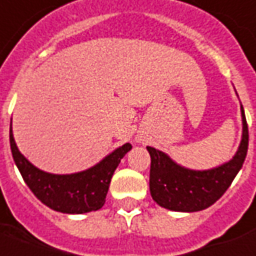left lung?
<instances>
[{"label":"left lung","mask_w":256,"mask_h":256,"mask_svg":"<svg viewBox=\"0 0 256 256\" xmlns=\"http://www.w3.org/2000/svg\"><path fill=\"white\" fill-rule=\"evenodd\" d=\"M243 136L238 152L221 166L208 170H191L177 165L170 158L147 147L151 156L150 194L161 207L173 212H200L222 196L238 170L242 169L248 150V126L242 106Z\"/></svg>","instance_id":"8db88e82"}]
</instances>
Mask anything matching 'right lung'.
<instances>
[{"label":"right lung","mask_w":256,"mask_h":256,"mask_svg":"<svg viewBox=\"0 0 256 256\" xmlns=\"http://www.w3.org/2000/svg\"><path fill=\"white\" fill-rule=\"evenodd\" d=\"M9 140L14 164L34 195L48 207L65 214H83L100 210L105 204L116 168L132 148L130 143H126L87 170L74 174H52L34 166L18 151L13 139L12 122Z\"/></svg>","instance_id":"1"}]
</instances>
